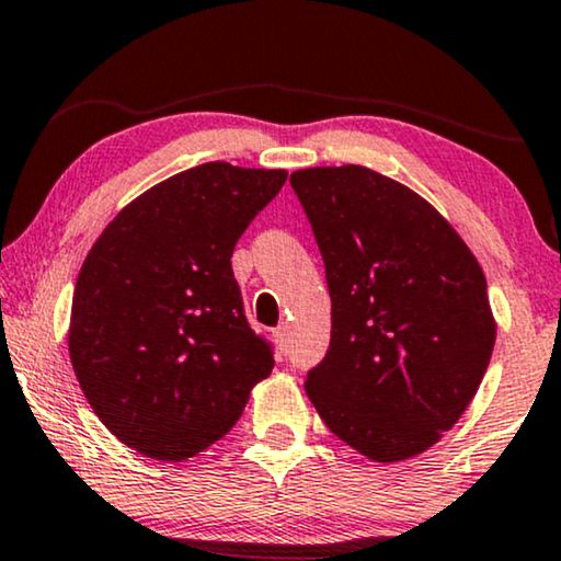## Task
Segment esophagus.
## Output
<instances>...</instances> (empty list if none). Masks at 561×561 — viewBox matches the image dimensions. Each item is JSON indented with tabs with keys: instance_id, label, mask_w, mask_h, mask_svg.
Listing matches in <instances>:
<instances>
[{
	"instance_id": "esophagus-1",
	"label": "esophagus",
	"mask_w": 561,
	"mask_h": 561,
	"mask_svg": "<svg viewBox=\"0 0 561 561\" xmlns=\"http://www.w3.org/2000/svg\"><path fill=\"white\" fill-rule=\"evenodd\" d=\"M274 339H276V343H279V348L282 351H287L289 348V328L287 325H279L274 331Z\"/></svg>"
}]
</instances>
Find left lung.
I'll list each match as a JSON object with an SVG mask.
<instances>
[{"mask_svg": "<svg viewBox=\"0 0 561 561\" xmlns=\"http://www.w3.org/2000/svg\"><path fill=\"white\" fill-rule=\"evenodd\" d=\"M331 293V346L305 392L371 461L431 449L477 394L495 346L474 253L421 194L367 167L300 169Z\"/></svg>", "mask_w": 561, "mask_h": 561, "instance_id": "8db88e82", "label": "left lung"}]
</instances>
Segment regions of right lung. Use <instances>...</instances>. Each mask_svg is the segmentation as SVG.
Instances as JSON below:
<instances>
[{
    "instance_id": "right-lung-1",
    "label": "right lung",
    "mask_w": 561,
    "mask_h": 561,
    "mask_svg": "<svg viewBox=\"0 0 561 561\" xmlns=\"http://www.w3.org/2000/svg\"><path fill=\"white\" fill-rule=\"evenodd\" d=\"M285 182V169H186L123 207L87 253L71 364L96 417L130 449L194 457L272 375V343L245 320L230 256Z\"/></svg>"
}]
</instances>
